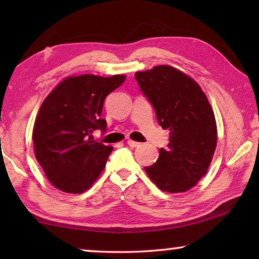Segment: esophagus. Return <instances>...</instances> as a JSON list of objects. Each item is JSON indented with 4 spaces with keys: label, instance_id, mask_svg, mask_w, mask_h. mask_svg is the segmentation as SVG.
Returning a JSON list of instances; mask_svg holds the SVG:
<instances>
[{
    "label": "esophagus",
    "instance_id": "1",
    "mask_svg": "<svg viewBox=\"0 0 259 259\" xmlns=\"http://www.w3.org/2000/svg\"><path fill=\"white\" fill-rule=\"evenodd\" d=\"M127 145L131 147H138V146H140V143H137V141H134V140H127Z\"/></svg>",
    "mask_w": 259,
    "mask_h": 259
}]
</instances>
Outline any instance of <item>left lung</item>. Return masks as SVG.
<instances>
[{"mask_svg":"<svg viewBox=\"0 0 259 259\" xmlns=\"http://www.w3.org/2000/svg\"><path fill=\"white\" fill-rule=\"evenodd\" d=\"M140 91L153 106L158 123L169 131L168 145L144 167L159 189L185 192L205 176L217 145V126L206 95L196 81L169 66L137 72Z\"/></svg>","mask_w":259,"mask_h":259,"instance_id":"8db88e82","label":"left lung"}]
</instances>
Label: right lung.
<instances>
[{"label":"right lung","mask_w":259,"mask_h":259,"mask_svg":"<svg viewBox=\"0 0 259 259\" xmlns=\"http://www.w3.org/2000/svg\"><path fill=\"white\" fill-rule=\"evenodd\" d=\"M125 79L69 76L41 105L33 131L35 157L56 189L82 193L100 176L113 147L95 141L93 132H106L104 101Z\"/></svg>","instance_id":"right-lung-1"}]
</instances>
